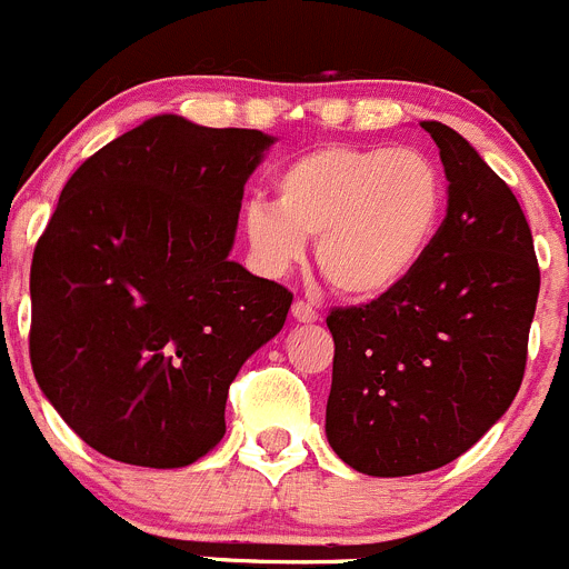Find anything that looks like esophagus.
<instances>
[{
  "instance_id": "34e87169",
  "label": "esophagus",
  "mask_w": 569,
  "mask_h": 569,
  "mask_svg": "<svg viewBox=\"0 0 569 569\" xmlns=\"http://www.w3.org/2000/svg\"><path fill=\"white\" fill-rule=\"evenodd\" d=\"M291 317H295L297 322H317V320H320V315H317L315 306H311V302H306V300H295V306H291Z\"/></svg>"
}]
</instances>
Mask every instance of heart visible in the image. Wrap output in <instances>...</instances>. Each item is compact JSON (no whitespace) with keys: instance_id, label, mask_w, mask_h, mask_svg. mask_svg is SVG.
Here are the masks:
<instances>
[{"instance_id":"heart-1","label":"heart","mask_w":569,"mask_h":569,"mask_svg":"<svg viewBox=\"0 0 569 569\" xmlns=\"http://www.w3.org/2000/svg\"><path fill=\"white\" fill-rule=\"evenodd\" d=\"M446 210V179L418 148L326 146L274 173V204L243 210L249 247L269 274H283L317 238V267L353 300L405 283L432 247Z\"/></svg>"}]
</instances>
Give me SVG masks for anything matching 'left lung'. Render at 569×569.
I'll return each instance as SVG.
<instances>
[{
  "mask_svg": "<svg viewBox=\"0 0 569 569\" xmlns=\"http://www.w3.org/2000/svg\"><path fill=\"white\" fill-rule=\"evenodd\" d=\"M421 129L440 148L449 182L443 224L405 283L326 320L328 443L370 477L440 469L506 416L539 297L517 196L458 131L435 120Z\"/></svg>",
  "mask_w": 569,
  "mask_h": 569,
  "instance_id": "8db88e82",
  "label": "left lung"
}]
</instances>
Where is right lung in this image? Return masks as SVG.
Instances as JSON below:
<instances>
[{"label": "right lung", "instance_id": "1", "mask_svg": "<svg viewBox=\"0 0 569 569\" xmlns=\"http://www.w3.org/2000/svg\"><path fill=\"white\" fill-rule=\"evenodd\" d=\"M272 142L159 114L63 184L30 267V365L106 458H204L232 379L283 328L291 291L230 260L243 184Z\"/></svg>", "mask_w": 569, "mask_h": 569}]
</instances>
